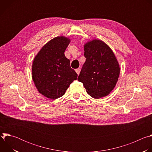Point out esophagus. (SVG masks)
<instances>
[{
	"label": "esophagus",
	"mask_w": 152,
	"mask_h": 152,
	"mask_svg": "<svg viewBox=\"0 0 152 152\" xmlns=\"http://www.w3.org/2000/svg\"><path fill=\"white\" fill-rule=\"evenodd\" d=\"M75 71H76V72L77 73V75H79V73H80V68H78V69H76V70H75Z\"/></svg>",
	"instance_id": "esophagus-1"
}]
</instances>
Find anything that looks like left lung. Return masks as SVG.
Returning <instances> with one entry per match:
<instances>
[{
  "mask_svg": "<svg viewBox=\"0 0 152 152\" xmlns=\"http://www.w3.org/2000/svg\"><path fill=\"white\" fill-rule=\"evenodd\" d=\"M86 61L77 80L94 99L110 94L120 75V65L111 49L103 41L94 39L84 45Z\"/></svg>",
  "mask_w": 152,
  "mask_h": 152,
  "instance_id": "obj_1",
  "label": "left lung"
}]
</instances>
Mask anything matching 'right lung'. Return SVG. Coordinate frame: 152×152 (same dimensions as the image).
<instances>
[{
  "label": "right lung",
  "instance_id": "obj_1",
  "mask_svg": "<svg viewBox=\"0 0 152 152\" xmlns=\"http://www.w3.org/2000/svg\"><path fill=\"white\" fill-rule=\"evenodd\" d=\"M70 42L67 37H56L43 46L34 58L32 79L39 93L47 98L62 97L77 79V73L64 55Z\"/></svg>",
  "mask_w": 152,
  "mask_h": 152
}]
</instances>
